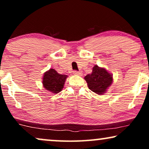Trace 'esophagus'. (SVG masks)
Segmentation results:
<instances>
[{"mask_svg":"<svg viewBox=\"0 0 149 149\" xmlns=\"http://www.w3.org/2000/svg\"><path fill=\"white\" fill-rule=\"evenodd\" d=\"M73 74L75 75H79V76H80V75H82V73L81 71H73Z\"/></svg>","mask_w":149,"mask_h":149,"instance_id":"1","label":"esophagus"}]
</instances>
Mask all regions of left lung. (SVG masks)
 <instances>
[{
  "instance_id": "obj_1",
  "label": "left lung",
  "mask_w": 149,
  "mask_h": 149,
  "mask_svg": "<svg viewBox=\"0 0 149 149\" xmlns=\"http://www.w3.org/2000/svg\"><path fill=\"white\" fill-rule=\"evenodd\" d=\"M84 80L87 82L88 88L99 95L105 93L113 82L112 75L105 69L100 68L97 65L94 66L92 73L86 75Z\"/></svg>"
}]
</instances>
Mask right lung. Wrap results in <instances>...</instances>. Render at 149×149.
Segmentation results:
<instances>
[{
    "label": "right lung",
    "instance_id": "obj_1",
    "mask_svg": "<svg viewBox=\"0 0 149 149\" xmlns=\"http://www.w3.org/2000/svg\"><path fill=\"white\" fill-rule=\"evenodd\" d=\"M67 78V75L59 74L55 69H50L45 73L43 76V86L53 93H58L63 88Z\"/></svg>",
    "mask_w": 149,
    "mask_h": 149
}]
</instances>
